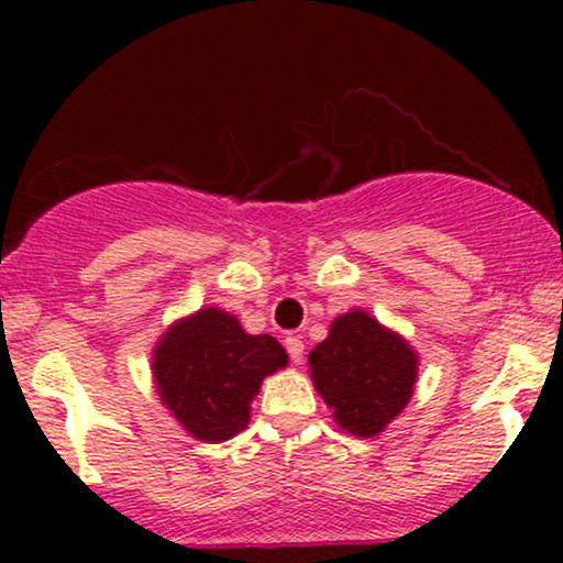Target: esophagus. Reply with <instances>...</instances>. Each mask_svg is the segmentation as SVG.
Segmentation results:
<instances>
[{"label": "esophagus", "mask_w": 563, "mask_h": 563, "mask_svg": "<svg viewBox=\"0 0 563 563\" xmlns=\"http://www.w3.org/2000/svg\"><path fill=\"white\" fill-rule=\"evenodd\" d=\"M283 344H286L290 360H294V363L299 365L301 360H303V341L299 339V335H286V341H283Z\"/></svg>", "instance_id": "1"}]
</instances>
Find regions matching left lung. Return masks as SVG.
<instances>
[{
	"instance_id": "8db88e82",
	"label": "left lung",
	"mask_w": 563,
	"mask_h": 563,
	"mask_svg": "<svg viewBox=\"0 0 563 563\" xmlns=\"http://www.w3.org/2000/svg\"><path fill=\"white\" fill-rule=\"evenodd\" d=\"M418 352L365 309L331 322L328 339L309 352V378L346 434L373 439L410 402Z\"/></svg>"
}]
</instances>
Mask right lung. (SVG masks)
<instances>
[{
    "label": "right lung",
    "mask_w": 563,
    "mask_h": 563,
    "mask_svg": "<svg viewBox=\"0 0 563 563\" xmlns=\"http://www.w3.org/2000/svg\"><path fill=\"white\" fill-rule=\"evenodd\" d=\"M153 384L161 405L198 442H224L251 421L262 380L288 365L269 333H245L235 314L200 307L174 320L153 346Z\"/></svg>",
    "instance_id": "obj_1"
}]
</instances>
